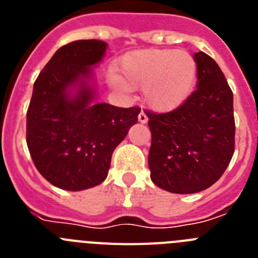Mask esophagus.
<instances>
[{"mask_svg":"<svg viewBox=\"0 0 258 258\" xmlns=\"http://www.w3.org/2000/svg\"><path fill=\"white\" fill-rule=\"evenodd\" d=\"M138 121L142 122V124H146V122L149 121V117H147V115H146L143 109L140 112V115H138Z\"/></svg>","mask_w":258,"mask_h":258,"instance_id":"obj_1","label":"esophagus"}]
</instances>
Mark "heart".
I'll return each mask as SVG.
<instances>
[{
  "mask_svg": "<svg viewBox=\"0 0 258 258\" xmlns=\"http://www.w3.org/2000/svg\"><path fill=\"white\" fill-rule=\"evenodd\" d=\"M118 79L127 88H142L146 101L156 111H170L191 95L198 81L197 59L187 51L146 49L122 56ZM120 89L125 87L115 81Z\"/></svg>",
  "mask_w": 258,
  "mask_h": 258,
  "instance_id": "b5f03b06",
  "label": "heart"
}]
</instances>
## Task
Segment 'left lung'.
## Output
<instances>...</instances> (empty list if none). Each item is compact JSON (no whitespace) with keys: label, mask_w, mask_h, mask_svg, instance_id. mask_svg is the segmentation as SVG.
I'll return each mask as SVG.
<instances>
[{"label":"left lung","mask_w":258,"mask_h":258,"mask_svg":"<svg viewBox=\"0 0 258 258\" xmlns=\"http://www.w3.org/2000/svg\"><path fill=\"white\" fill-rule=\"evenodd\" d=\"M198 89L179 107L146 111L151 131L149 168L163 190L194 194L221 178L235 150L232 92L213 58L199 51Z\"/></svg>","instance_id":"left-lung-1"}]
</instances>
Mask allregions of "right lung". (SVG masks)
Here are the masks:
<instances>
[{
    "instance_id": "obj_1",
    "label": "right lung",
    "mask_w": 258,
    "mask_h": 258,
    "mask_svg": "<svg viewBox=\"0 0 258 258\" xmlns=\"http://www.w3.org/2000/svg\"><path fill=\"white\" fill-rule=\"evenodd\" d=\"M107 44L79 40L59 47L33 85L27 111V146L35 166L59 188L80 191L102 183L113 150L137 122L140 107L92 104V66ZM79 84L76 97L68 90Z\"/></svg>"
}]
</instances>
